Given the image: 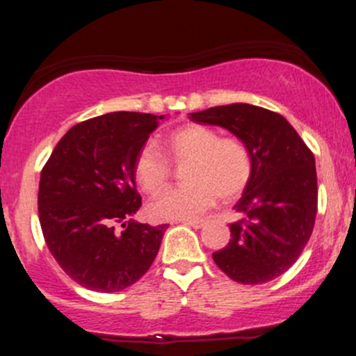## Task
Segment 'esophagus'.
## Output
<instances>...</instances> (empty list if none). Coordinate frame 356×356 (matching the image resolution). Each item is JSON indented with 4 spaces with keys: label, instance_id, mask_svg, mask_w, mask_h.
<instances>
[{
    "label": "esophagus",
    "instance_id": "1",
    "mask_svg": "<svg viewBox=\"0 0 356 356\" xmlns=\"http://www.w3.org/2000/svg\"><path fill=\"white\" fill-rule=\"evenodd\" d=\"M184 224H186V226H191V227H194V229H199V227H202V220H182Z\"/></svg>",
    "mask_w": 356,
    "mask_h": 356
}]
</instances>
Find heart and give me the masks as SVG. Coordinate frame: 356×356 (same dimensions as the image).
Wrapping results in <instances>:
<instances>
[{
    "label": "heart",
    "mask_w": 356,
    "mask_h": 356,
    "mask_svg": "<svg viewBox=\"0 0 356 356\" xmlns=\"http://www.w3.org/2000/svg\"><path fill=\"white\" fill-rule=\"evenodd\" d=\"M167 154L175 164H184L187 184L167 191L149 206L159 220L197 219L216 204L239 197L252 175V157L239 138L220 137L206 125H184L167 137ZM137 182L147 194H159L170 181V162L154 142L142 145L136 157Z\"/></svg>",
    "instance_id": "1"
}]
</instances>
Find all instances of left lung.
<instances>
[{
	"label": "left lung",
	"mask_w": 356,
	"mask_h": 356,
	"mask_svg": "<svg viewBox=\"0 0 356 356\" xmlns=\"http://www.w3.org/2000/svg\"><path fill=\"white\" fill-rule=\"evenodd\" d=\"M191 118L229 130L252 157L251 181L234 206L241 219L212 259L238 283H268L296 263L312 238L318 209L313 152L283 115L256 105H220Z\"/></svg>",
	"instance_id": "left-lung-1"
}]
</instances>
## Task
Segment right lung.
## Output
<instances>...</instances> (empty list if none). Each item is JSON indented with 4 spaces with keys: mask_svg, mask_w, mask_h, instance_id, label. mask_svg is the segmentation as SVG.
Returning <instances> with one entry per match:
<instances>
[{
    "mask_svg": "<svg viewBox=\"0 0 356 356\" xmlns=\"http://www.w3.org/2000/svg\"><path fill=\"white\" fill-rule=\"evenodd\" d=\"M164 118L138 112L88 118L61 137L43 167L38 216L44 243L83 288L100 293L129 288L157 256L169 226L129 218L142 206L136 157Z\"/></svg>",
    "mask_w": 356,
    "mask_h": 356,
    "instance_id": "obj_1",
    "label": "right lung"
}]
</instances>
